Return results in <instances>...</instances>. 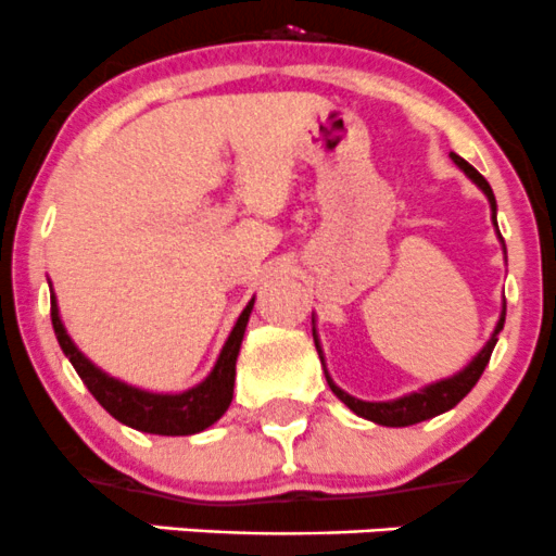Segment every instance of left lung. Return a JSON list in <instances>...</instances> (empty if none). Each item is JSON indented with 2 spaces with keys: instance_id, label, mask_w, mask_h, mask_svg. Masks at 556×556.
Wrapping results in <instances>:
<instances>
[{
  "instance_id": "1",
  "label": "left lung",
  "mask_w": 556,
  "mask_h": 556,
  "mask_svg": "<svg viewBox=\"0 0 556 556\" xmlns=\"http://www.w3.org/2000/svg\"><path fill=\"white\" fill-rule=\"evenodd\" d=\"M452 161L459 166L465 174H468L470 179H473L476 185H479L481 190L486 193V199H490L492 204V220H495V193H492L490 182H486L484 177H481L479 172L473 169V166L468 164L465 159H459V155L452 153ZM497 226V223H495ZM503 323H506V306H503V314H501V323H497L495 333H492V339L486 341L484 350L479 352V355L470 361L468 368H463L459 374H454L452 379H444V382H435L430 387H425V390L419 392H412V395H403L397 397V401H387V403H368V401H357V397L346 395L341 387L333 384V379L325 374V379H328L330 390L336 392V397L339 401H344L346 406L352 408V412L357 414V417L363 419H371V422L377 425H387V428H408V425H417V422H425V419L430 417H439V414L450 412V408L457 406L459 401H463L465 395H468L470 390H473V384L479 382V377L484 374L486 363H490L492 357V350H495L497 344V333L503 330ZM314 344H317V333H314ZM317 352H319V344H317ZM319 361H323V352H319Z\"/></svg>"
}]
</instances>
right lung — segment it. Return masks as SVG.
Returning a JSON list of instances; mask_svg holds the SVG:
<instances>
[{
  "label": "right lung",
  "mask_w": 556,
  "mask_h": 556,
  "mask_svg": "<svg viewBox=\"0 0 556 556\" xmlns=\"http://www.w3.org/2000/svg\"><path fill=\"white\" fill-rule=\"evenodd\" d=\"M250 312H252V301L247 304V309L239 314L237 325H233L231 336H228L215 368H212V374L204 379V382L195 384L193 390L188 392H179V395H155V392L137 390V387H128L117 382V379L106 377V374L99 371L88 357H83V352L72 344L64 325H61L55 299L50 301V319H53L55 339H59L61 350H64V355L70 357V363L75 366L77 377L83 379V384L91 390V395L102 403L117 422L128 425V428L134 430H142V433H155V435L201 433V430L215 425L217 419L226 414V408L231 406V397H233L237 357H239V346H242Z\"/></svg>",
  "instance_id": "1"
}]
</instances>
